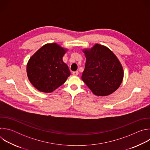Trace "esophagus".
I'll list each match as a JSON object with an SVG mask.
<instances>
[{
    "mask_svg": "<svg viewBox=\"0 0 150 150\" xmlns=\"http://www.w3.org/2000/svg\"><path fill=\"white\" fill-rule=\"evenodd\" d=\"M72 74H73V75H74V76H76V75H78V71H74V72H72Z\"/></svg>",
    "mask_w": 150,
    "mask_h": 150,
    "instance_id": "1",
    "label": "esophagus"
}]
</instances>
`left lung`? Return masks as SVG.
<instances>
[{
    "mask_svg": "<svg viewBox=\"0 0 150 150\" xmlns=\"http://www.w3.org/2000/svg\"><path fill=\"white\" fill-rule=\"evenodd\" d=\"M83 52L87 60L82 81L98 96H108L115 91L122 83L123 70L114 53L98 44Z\"/></svg>",
    "mask_w": 150,
    "mask_h": 150,
    "instance_id": "8db88e82",
    "label": "left lung"
}]
</instances>
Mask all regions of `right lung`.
<instances>
[{
    "label": "right lung",
    "instance_id": "right-lung-1",
    "mask_svg": "<svg viewBox=\"0 0 150 150\" xmlns=\"http://www.w3.org/2000/svg\"><path fill=\"white\" fill-rule=\"evenodd\" d=\"M65 52L56 43L47 44L30 59L27 72L34 87L42 92L50 93L65 83L71 74L62 60Z\"/></svg>",
    "mask_w": 150,
    "mask_h": 150
}]
</instances>
